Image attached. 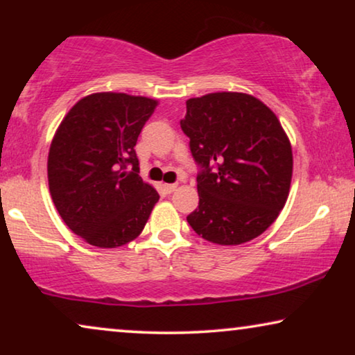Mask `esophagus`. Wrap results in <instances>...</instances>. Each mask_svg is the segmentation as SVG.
Instances as JSON below:
<instances>
[{
	"label": "esophagus",
	"mask_w": 355,
	"mask_h": 355,
	"mask_svg": "<svg viewBox=\"0 0 355 355\" xmlns=\"http://www.w3.org/2000/svg\"><path fill=\"white\" fill-rule=\"evenodd\" d=\"M163 187H164V191L171 193V192H174V191H176V189H178V184H164Z\"/></svg>",
	"instance_id": "1"
}]
</instances>
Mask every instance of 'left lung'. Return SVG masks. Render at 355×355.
<instances>
[{"instance_id": "left-lung-1", "label": "left lung", "mask_w": 355, "mask_h": 355, "mask_svg": "<svg viewBox=\"0 0 355 355\" xmlns=\"http://www.w3.org/2000/svg\"><path fill=\"white\" fill-rule=\"evenodd\" d=\"M181 121L197 176L192 230L220 245L265 232L283 210L293 179V148L276 114L255 96L216 92L186 101Z\"/></svg>"}]
</instances>
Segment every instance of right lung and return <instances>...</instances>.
I'll return each mask as SVG.
<instances>
[{
    "mask_svg": "<svg viewBox=\"0 0 355 355\" xmlns=\"http://www.w3.org/2000/svg\"><path fill=\"white\" fill-rule=\"evenodd\" d=\"M158 101L116 92L80 98L61 121L48 153L58 213L90 245L114 249L147 225L158 192L139 176L135 144Z\"/></svg>",
    "mask_w": 355,
    "mask_h": 355,
    "instance_id": "right-lung-1",
    "label": "right lung"
}]
</instances>
